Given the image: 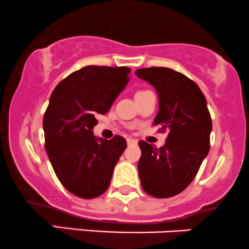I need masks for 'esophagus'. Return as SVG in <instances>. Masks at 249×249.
Instances as JSON below:
<instances>
[{
	"instance_id": "34e87169",
	"label": "esophagus",
	"mask_w": 249,
	"mask_h": 249,
	"mask_svg": "<svg viewBox=\"0 0 249 249\" xmlns=\"http://www.w3.org/2000/svg\"><path fill=\"white\" fill-rule=\"evenodd\" d=\"M127 143H128V145H137V143H138V142H137V140H134V139H132V138H128V139H127Z\"/></svg>"
}]
</instances>
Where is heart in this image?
<instances>
[{"label": "heart", "mask_w": 249, "mask_h": 249, "mask_svg": "<svg viewBox=\"0 0 249 249\" xmlns=\"http://www.w3.org/2000/svg\"><path fill=\"white\" fill-rule=\"evenodd\" d=\"M139 92H142V91H139ZM139 92H137V93H139Z\"/></svg>", "instance_id": "heart-1"}]
</instances>
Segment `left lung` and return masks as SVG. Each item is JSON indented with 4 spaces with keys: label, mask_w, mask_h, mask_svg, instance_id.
I'll return each instance as SVG.
<instances>
[{
    "label": "left lung",
    "mask_w": 249,
    "mask_h": 249,
    "mask_svg": "<svg viewBox=\"0 0 249 249\" xmlns=\"http://www.w3.org/2000/svg\"><path fill=\"white\" fill-rule=\"evenodd\" d=\"M135 74L157 91L160 111L153 124L160 125V132H168L165 145L160 148L139 142L142 187L155 198H170L189 186L209 153L211 115L201 89L182 73L151 67L137 69Z\"/></svg>",
    "instance_id": "1"
}]
</instances>
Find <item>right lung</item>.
Wrapping results in <instances>:
<instances>
[{
    "mask_svg": "<svg viewBox=\"0 0 249 249\" xmlns=\"http://www.w3.org/2000/svg\"><path fill=\"white\" fill-rule=\"evenodd\" d=\"M127 67L87 66L63 79L43 119L45 151L67 191L83 199L102 196L127 147L124 138L97 139L96 116L107 114L129 81Z\"/></svg>",
    "mask_w": 249,
    "mask_h": 249,
    "instance_id": "right-lung-1",
    "label": "right lung"
}]
</instances>
